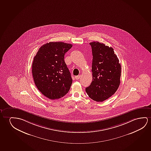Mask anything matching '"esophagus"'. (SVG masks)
Returning a JSON list of instances; mask_svg holds the SVG:
<instances>
[{"instance_id":"esophagus-1","label":"esophagus","mask_w":151,"mask_h":151,"mask_svg":"<svg viewBox=\"0 0 151 151\" xmlns=\"http://www.w3.org/2000/svg\"><path fill=\"white\" fill-rule=\"evenodd\" d=\"M81 76V75H79L78 76H75V79H77V80H78V79L80 78Z\"/></svg>"}]
</instances>
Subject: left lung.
I'll return each instance as SVG.
<instances>
[{"label": "left lung", "instance_id": "obj_1", "mask_svg": "<svg viewBox=\"0 0 151 151\" xmlns=\"http://www.w3.org/2000/svg\"><path fill=\"white\" fill-rule=\"evenodd\" d=\"M92 48V81L86 88L89 97L102 102L115 93L120 85L121 65L111 47L98 42H90Z\"/></svg>", "mask_w": 151, "mask_h": 151}]
</instances>
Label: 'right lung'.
Masks as SVG:
<instances>
[{"instance_id":"obj_1","label":"right lung","mask_w":151,"mask_h":151,"mask_svg":"<svg viewBox=\"0 0 151 151\" xmlns=\"http://www.w3.org/2000/svg\"><path fill=\"white\" fill-rule=\"evenodd\" d=\"M72 46L63 42H50L42 45L34 57L32 74L35 85L51 100L61 98L70 90L73 79L64 55Z\"/></svg>"}]
</instances>
